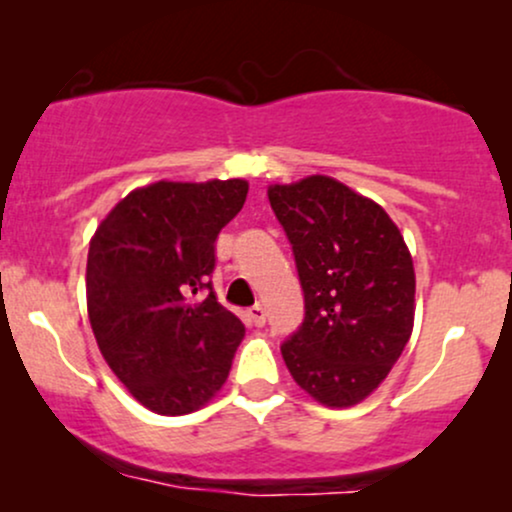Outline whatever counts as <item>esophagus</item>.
<instances>
[{"label": "esophagus", "mask_w": 512, "mask_h": 512, "mask_svg": "<svg viewBox=\"0 0 512 512\" xmlns=\"http://www.w3.org/2000/svg\"><path fill=\"white\" fill-rule=\"evenodd\" d=\"M248 322L255 327H262L264 322H267V313H264L262 305H252V308L248 310Z\"/></svg>", "instance_id": "1"}]
</instances>
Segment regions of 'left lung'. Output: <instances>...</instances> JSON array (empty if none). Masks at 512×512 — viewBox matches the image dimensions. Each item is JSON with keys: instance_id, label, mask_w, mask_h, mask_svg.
I'll return each instance as SVG.
<instances>
[{"instance_id": "8db88e82", "label": "left lung", "mask_w": 512, "mask_h": 512, "mask_svg": "<svg viewBox=\"0 0 512 512\" xmlns=\"http://www.w3.org/2000/svg\"><path fill=\"white\" fill-rule=\"evenodd\" d=\"M305 298L281 344L298 385L327 407L366 399L395 366L414 327V264L402 233L373 199L310 175L269 187Z\"/></svg>"}]
</instances>
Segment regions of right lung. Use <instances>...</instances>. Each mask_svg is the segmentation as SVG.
<instances>
[{
  "label": "right lung",
  "mask_w": 512,
  "mask_h": 512,
  "mask_svg": "<svg viewBox=\"0 0 512 512\" xmlns=\"http://www.w3.org/2000/svg\"><path fill=\"white\" fill-rule=\"evenodd\" d=\"M245 180L154 182L105 216L88 248L86 301L98 349L146 409L190 414L226 383L245 325L216 301V238Z\"/></svg>",
  "instance_id": "1"
}]
</instances>
